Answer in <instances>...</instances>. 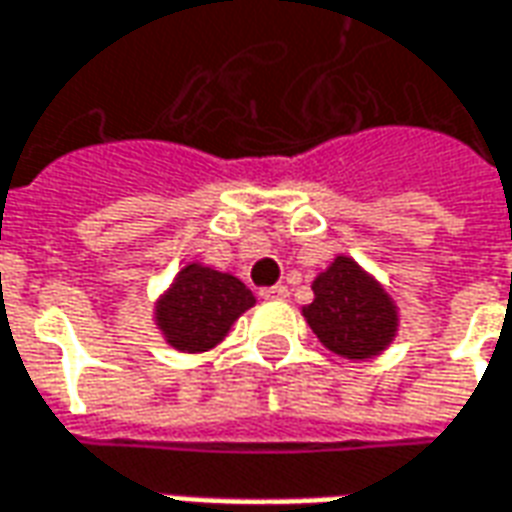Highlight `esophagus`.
I'll return each mask as SVG.
<instances>
[{
    "label": "esophagus",
    "mask_w": 512,
    "mask_h": 512,
    "mask_svg": "<svg viewBox=\"0 0 512 512\" xmlns=\"http://www.w3.org/2000/svg\"><path fill=\"white\" fill-rule=\"evenodd\" d=\"M262 297L264 300H286V297H289V289H286L284 284L267 286V289H262Z\"/></svg>",
    "instance_id": "obj_1"
}]
</instances>
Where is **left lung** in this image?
Listing matches in <instances>:
<instances>
[{"label":"left lung","instance_id":"obj_1","mask_svg":"<svg viewBox=\"0 0 512 512\" xmlns=\"http://www.w3.org/2000/svg\"><path fill=\"white\" fill-rule=\"evenodd\" d=\"M303 317L328 350L344 358H372L394 339L397 311L378 281L347 256L314 281V303Z\"/></svg>","mask_w":512,"mask_h":512}]
</instances>
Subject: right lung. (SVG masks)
Wrapping results in <instances>:
<instances>
[{"label": "right lung", "instance_id": "1", "mask_svg": "<svg viewBox=\"0 0 512 512\" xmlns=\"http://www.w3.org/2000/svg\"><path fill=\"white\" fill-rule=\"evenodd\" d=\"M256 303L239 278L212 267L187 264L157 306L165 339L184 353H204L223 342L242 311Z\"/></svg>", "mask_w": 512, "mask_h": 512}]
</instances>
